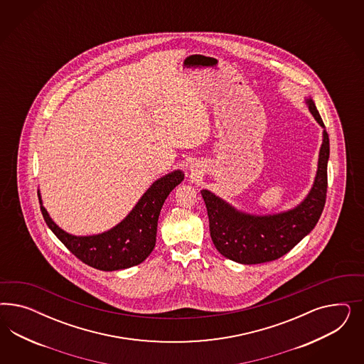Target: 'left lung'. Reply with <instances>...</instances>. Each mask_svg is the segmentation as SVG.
Returning <instances> with one entry per match:
<instances>
[{"mask_svg":"<svg viewBox=\"0 0 364 364\" xmlns=\"http://www.w3.org/2000/svg\"><path fill=\"white\" fill-rule=\"evenodd\" d=\"M315 120L324 128L315 102L307 99ZM330 157L328 133L323 132L315 183L296 208L269 216H252L235 210L224 200L203 189L212 242L224 257L242 264H262L289 252L320 219L327 196V163Z\"/></svg>","mask_w":364,"mask_h":364,"instance_id":"8db88e82","label":"left lung"}]
</instances>
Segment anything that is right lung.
<instances>
[{"label": "right lung", "mask_w": 364, "mask_h": 364, "mask_svg": "<svg viewBox=\"0 0 364 364\" xmlns=\"http://www.w3.org/2000/svg\"><path fill=\"white\" fill-rule=\"evenodd\" d=\"M184 178L181 171L154 181L132 212L110 231L95 236H73L55 225L41 204L48 227L82 263L100 271H117L140 264L154 251L157 220L161 207L173 188Z\"/></svg>", "instance_id": "1"}]
</instances>
